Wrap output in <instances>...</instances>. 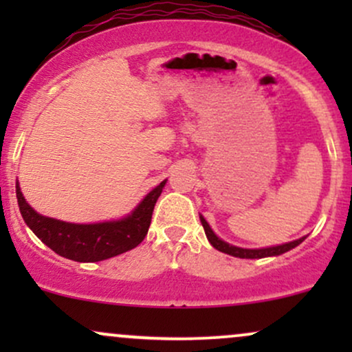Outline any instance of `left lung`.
Returning a JSON list of instances; mask_svg holds the SVG:
<instances>
[{
    "label": "left lung",
    "mask_w": 352,
    "mask_h": 352,
    "mask_svg": "<svg viewBox=\"0 0 352 352\" xmlns=\"http://www.w3.org/2000/svg\"><path fill=\"white\" fill-rule=\"evenodd\" d=\"M200 220H201V225H204V230H205V235H207L208 241L212 243L213 248H217L218 252H223L227 254H232V256H236V258H266V256H276V254H281V253H286L289 252V250L294 248V246H298L301 243V241H305V238H300V240H294V241H289V243H285V245H280V246H270V248H260V250H246V248H238V246H233V245H228L225 243L223 240H220L215 233H213V230L210 228V225L207 223V220H205L204 217L200 215Z\"/></svg>",
    "instance_id": "1"
}]
</instances>
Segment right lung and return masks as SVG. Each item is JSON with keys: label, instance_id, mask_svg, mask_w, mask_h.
<instances>
[{"label": "right lung", "instance_id": "obj_1", "mask_svg": "<svg viewBox=\"0 0 352 352\" xmlns=\"http://www.w3.org/2000/svg\"><path fill=\"white\" fill-rule=\"evenodd\" d=\"M164 185L165 180L140 201L132 215L122 220L94 225L66 223L39 215L26 204L18 184H16V199L26 225L44 245L64 258L91 263V261H102L117 256L142 243L151 227L153 207L162 193Z\"/></svg>", "mask_w": 352, "mask_h": 352}]
</instances>
